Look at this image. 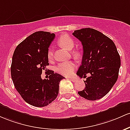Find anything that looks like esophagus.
<instances>
[{
  "label": "esophagus",
  "instance_id": "esophagus-1",
  "mask_svg": "<svg viewBox=\"0 0 130 130\" xmlns=\"http://www.w3.org/2000/svg\"><path fill=\"white\" fill-rule=\"evenodd\" d=\"M70 80H71V81H72L73 82H77V79L75 78H70Z\"/></svg>",
  "mask_w": 130,
  "mask_h": 130
}]
</instances>
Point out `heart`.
I'll use <instances>...</instances> for the list:
<instances>
[{"label":"heart","mask_w":130,"mask_h":130,"mask_svg":"<svg viewBox=\"0 0 130 130\" xmlns=\"http://www.w3.org/2000/svg\"><path fill=\"white\" fill-rule=\"evenodd\" d=\"M58 43L64 48L71 50L74 46V40L70 36L68 35H63L59 37L58 40ZM72 54L75 57L79 55V53L77 52H73ZM48 58L51 59L53 57V51L52 49H50L48 52ZM76 68V64L74 61H66L59 64L56 68V71L62 75L69 76L72 75Z\"/></svg>","instance_id":"obj_1"}]
</instances>
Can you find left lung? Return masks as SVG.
<instances>
[{"label": "left lung", "mask_w": 130, "mask_h": 130, "mask_svg": "<svg viewBox=\"0 0 130 130\" xmlns=\"http://www.w3.org/2000/svg\"><path fill=\"white\" fill-rule=\"evenodd\" d=\"M82 42L84 54L77 75L84 81L85 88L78 94L88 100L104 97L116 84L120 67V57L113 42L98 30L84 28L72 33Z\"/></svg>", "instance_id": "8db88e82"}]
</instances>
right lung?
I'll return each mask as SVG.
<instances>
[{
	"label": "right lung",
	"mask_w": 130,
	"mask_h": 130,
	"mask_svg": "<svg viewBox=\"0 0 130 130\" xmlns=\"http://www.w3.org/2000/svg\"><path fill=\"white\" fill-rule=\"evenodd\" d=\"M55 34L38 31L30 35L16 48L11 75L16 90L26 103L44 107L57 98L59 84L64 77L50 71L48 79H42V71L48 66V52Z\"/></svg>",
	"instance_id": "obj_1"
}]
</instances>
